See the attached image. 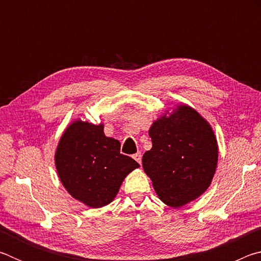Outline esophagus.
Instances as JSON below:
<instances>
[{
  "label": "esophagus",
  "instance_id": "1",
  "mask_svg": "<svg viewBox=\"0 0 261 261\" xmlns=\"http://www.w3.org/2000/svg\"><path fill=\"white\" fill-rule=\"evenodd\" d=\"M132 158H134L135 160H136L137 162H138L139 165H140V163H141V154H140L139 152H138V153H136V154H134V156H132Z\"/></svg>",
  "mask_w": 261,
  "mask_h": 261
}]
</instances>
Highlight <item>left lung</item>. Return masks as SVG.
<instances>
[{
    "mask_svg": "<svg viewBox=\"0 0 261 261\" xmlns=\"http://www.w3.org/2000/svg\"><path fill=\"white\" fill-rule=\"evenodd\" d=\"M167 112L149 127L152 148L143 168L166 205L177 208L197 199L214 177L219 148L213 129L188 105Z\"/></svg>",
    "mask_w": 261,
    "mask_h": 261,
    "instance_id": "8db88e82",
    "label": "left lung"
}]
</instances>
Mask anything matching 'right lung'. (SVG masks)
<instances>
[{
	"instance_id": "right-lung-1",
	"label": "right lung",
	"mask_w": 261,
	"mask_h": 261,
	"mask_svg": "<svg viewBox=\"0 0 261 261\" xmlns=\"http://www.w3.org/2000/svg\"><path fill=\"white\" fill-rule=\"evenodd\" d=\"M120 149V141L106 137L102 123L72 122L55 152L56 170L65 190L92 208L110 204L127 174L139 167Z\"/></svg>"
}]
</instances>
